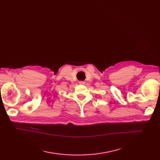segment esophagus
I'll return each instance as SVG.
<instances>
[{
  "label": "esophagus",
  "mask_w": 160,
  "mask_h": 160,
  "mask_svg": "<svg viewBox=\"0 0 160 160\" xmlns=\"http://www.w3.org/2000/svg\"><path fill=\"white\" fill-rule=\"evenodd\" d=\"M80 84H84V82H80Z\"/></svg>",
  "instance_id": "esophagus-1"
}]
</instances>
